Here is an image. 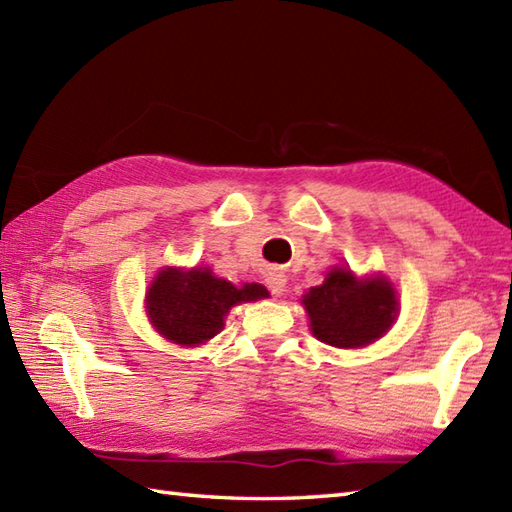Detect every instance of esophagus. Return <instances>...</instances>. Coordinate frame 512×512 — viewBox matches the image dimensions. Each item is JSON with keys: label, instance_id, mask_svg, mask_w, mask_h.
Instances as JSON below:
<instances>
[{"label": "esophagus", "instance_id": "esophagus-1", "mask_svg": "<svg viewBox=\"0 0 512 512\" xmlns=\"http://www.w3.org/2000/svg\"><path fill=\"white\" fill-rule=\"evenodd\" d=\"M266 284H268V288H270V292H273V295H281V292H284V288H286V275L281 273L279 268H270L268 275H266Z\"/></svg>", "mask_w": 512, "mask_h": 512}]
</instances>
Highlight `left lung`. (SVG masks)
Masks as SVG:
<instances>
[{
	"label": "left lung",
	"instance_id": "8db88e82",
	"mask_svg": "<svg viewBox=\"0 0 512 512\" xmlns=\"http://www.w3.org/2000/svg\"><path fill=\"white\" fill-rule=\"evenodd\" d=\"M319 341L354 350L380 339L398 317L394 286L383 277L358 279L350 268H332L321 286L301 299Z\"/></svg>",
	"mask_w": 512,
	"mask_h": 512
}]
</instances>
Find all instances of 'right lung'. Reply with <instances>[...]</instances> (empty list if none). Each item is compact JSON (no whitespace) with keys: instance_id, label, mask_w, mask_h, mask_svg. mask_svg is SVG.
<instances>
[{"instance_id":"1","label":"right lung","mask_w":512,"mask_h":512,"mask_svg":"<svg viewBox=\"0 0 512 512\" xmlns=\"http://www.w3.org/2000/svg\"><path fill=\"white\" fill-rule=\"evenodd\" d=\"M262 284L235 286L209 268H165L151 281L145 308L160 336L176 345L198 347L222 332L228 310L237 303L266 299Z\"/></svg>"}]
</instances>
